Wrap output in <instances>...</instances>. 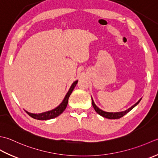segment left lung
Masks as SVG:
<instances>
[{
    "label": "left lung",
    "instance_id": "obj_1",
    "mask_svg": "<svg viewBox=\"0 0 158 158\" xmlns=\"http://www.w3.org/2000/svg\"><path fill=\"white\" fill-rule=\"evenodd\" d=\"M92 99V105H93V107L94 108L95 110L96 111L98 114H99V115L102 116L103 117H105V118H110V119H117V118H120L121 117H123L125 114H126L127 113H128L129 112H130L131 110H132V109L136 106V105L138 104V103H139L141 100V99H140L139 100L137 103H136L134 105H133L131 107H130V108H128L127 110H125V111H122V112H105L104 110H101V109H99L97 106L95 105V104L93 102V99L91 98Z\"/></svg>",
    "mask_w": 158,
    "mask_h": 158
}]
</instances>
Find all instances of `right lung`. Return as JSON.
Listing matches in <instances>:
<instances>
[{"mask_svg": "<svg viewBox=\"0 0 158 158\" xmlns=\"http://www.w3.org/2000/svg\"><path fill=\"white\" fill-rule=\"evenodd\" d=\"M78 82V80H76L74 82H73V84L72 85V86H71V87L69 90V91L67 92L63 102H61V104L59 106H57L56 108H54L53 110H51L50 111H47V112H43V113H40V114H33V113H31V112H28L27 111L26 112H27V114L29 116H31L32 118L37 120H48V119H51V118H54L58 117V116H59L64 110H65L67 104H68L69 96L71 94H72L73 90L75 88V86L77 85Z\"/></svg>", "mask_w": 158, "mask_h": 158, "instance_id": "add662e5", "label": "right lung"}]
</instances>
